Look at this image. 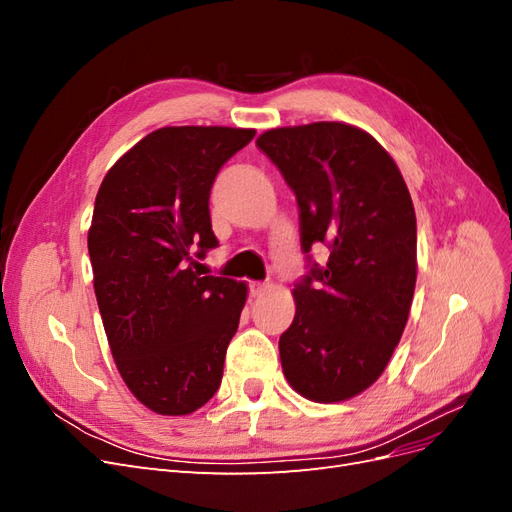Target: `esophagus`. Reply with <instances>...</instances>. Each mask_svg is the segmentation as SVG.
I'll return each instance as SVG.
<instances>
[{"label": "esophagus", "mask_w": 512, "mask_h": 512, "mask_svg": "<svg viewBox=\"0 0 512 512\" xmlns=\"http://www.w3.org/2000/svg\"><path fill=\"white\" fill-rule=\"evenodd\" d=\"M262 290H265V284H262V282H250V294H252V297H258Z\"/></svg>", "instance_id": "34e87169"}]
</instances>
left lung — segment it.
Returning a JSON list of instances; mask_svg holds the SVG:
<instances>
[{"label": "left lung", "mask_w": 512, "mask_h": 512, "mask_svg": "<svg viewBox=\"0 0 512 512\" xmlns=\"http://www.w3.org/2000/svg\"><path fill=\"white\" fill-rule=\"evenodd\" d=\"M256 147L297 198L307 260L280 337L284 376L312 401L350 399L380 378L408 322L416 215L406 181L374 136L346 123L269 130ZM316 244L330 250L324 266Z\"/></svg>", "instance_id": "1"}]
</instances>
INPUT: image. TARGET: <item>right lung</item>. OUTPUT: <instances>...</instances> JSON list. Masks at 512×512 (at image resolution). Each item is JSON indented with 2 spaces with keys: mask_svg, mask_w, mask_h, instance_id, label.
Listing matches in <instances>:
<instances>
[{
  "mask_svg": "<svg viewBox=\"0 0 512 512\" xmlns=\"http://www.w3.org/2000/svg\"><path fill=\"white\" fill-rule=\"evenodd\" d=\"M254 130L179 126L138 141L108 170L87 247L123 382L149 410L190 414L218 393L245 284L192 271L218 247L209 196Z\"/></svg>",
  "mask_w": 512,
  "mask_h": 512,
  "instance_id": "1",
  "label": "right lung"
}]
</instances>
